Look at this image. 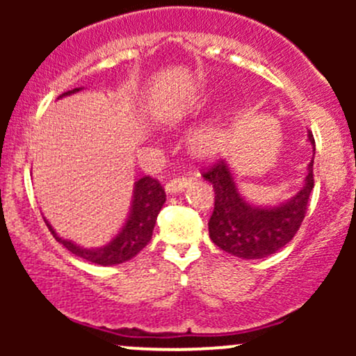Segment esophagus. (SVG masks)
<instances>
[{
    "label": "esophagus",
    "mask_w": 356,
    "mask_h": 356,
    "mask_svg": "<svg viewBox=\"0 0 356 356\" xmlns=\"http://www.w3.org/2000/svg\"><path fill=\"white\" fill-rule=\"evenodd\" d=\"M189 184H191V179L175 177V179H172V181H169L165 184V191L169 192V194H175V192H181V191L186 189Z\"/></svg>",
    "instance_id": "esophagus-1"
}]
</instances>
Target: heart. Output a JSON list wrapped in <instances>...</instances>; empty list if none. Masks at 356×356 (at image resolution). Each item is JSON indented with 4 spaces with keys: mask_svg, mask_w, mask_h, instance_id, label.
<instances>
[{
    "mask_svg": "<svg viewBox=\"0 0 356 356\" xmlns=\"http://www.w3.org/2000/svg\"><path fill=\"white\" fill-rule=\"evenodd\" d=\"M226 132L219 125H211L195 134L192 144H194V149L199 154L214 155L219 154L226 147Z\"/></svg>",
    "mask_w": 356,
    "mask_h": 356,
    "instance_id": "b5f03b06",
    "label": "heart"
}]
</instances>
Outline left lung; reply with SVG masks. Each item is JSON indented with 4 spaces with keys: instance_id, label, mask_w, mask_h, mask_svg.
<instances>
[{
    "instance_id": "8db88e82",
    "label": "left lung",
    "mask_w": 356,
    "mask_h": 356,
    "mask_svg": "<svg viewBox=\"0 0 356 356\" xmlns=\"http://www.w3.org/2000/svg\"><path fill=\"white\" fill-rule=\"evenodd\" d=\"M314 145L313 134H308ZM202 177L214 187V211L209 236L216 246L243 259H261L286 246L300 229L309 194L314 186L313 161L308 165L305 187L289 202L273 209L252 207L236 189L226 162L216 161L202 169Z\"/></svg>"
}]
</instances>
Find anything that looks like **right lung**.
I'll return each mask as SVG.
<instances>
[{
  "mask_svg": "<svg viewBox=\"0 0 356 356\" xmlns=\"http://www.w3.org/2000/svg\"><path fill=\"white\" fill-rule=\"evenodd\" d=\"M75 92H79V88L68 90L63 95H70ZM164 202L165 191L157 179L150 177V175H144V177L138 179L136 182V191H134L132 209H130V216L125 226L107 246L97 249L80 248L73 244L72 241L58 238L53 227L48 224V220H44V222H47L53 238L75 256L83 257L90 263L102 264V266H112V264H120L132 259L149 244V241L152 239L155 220H157V216Z\"/></svg>",
  "mask_w": 356,
  "mask_h": 356,
  "instance_id": "right-lung-1",
  "label": "right lung"
}]
</instances>
